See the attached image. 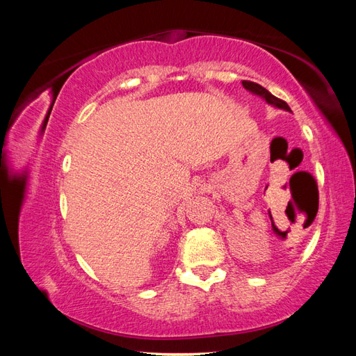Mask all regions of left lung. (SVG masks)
<instances>
[{
    "instance_id": "obj_1",
    "label": "left lung",
    "mask_w": 356,
    "mask_h": 356,
    "mask_svg": "<svg viewBox=\"0 0 356 356\" xmlns=\"http://www.w3.org/2000/svg\"><path fill=\"white\" fill-rule=\"evenodd\" d=\"M242 84H243V88H245L246 90H250L251 93H254V95H257V96H260V98H263L268 105H273V106H276V108H281V110H285V111H289V113H291V108H289L288 104H286L285 101L276 98V96H273L267 89H264L263 86L257 84V83H254V81H246V80H243Z\"/></svg>"
}]
</instances>
